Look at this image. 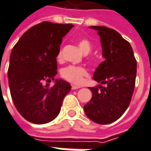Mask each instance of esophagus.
<instances>
[{
	"label": "esophagus",
	"instance_id": "obj_1",
	"mask_svg": "<svg viewBox=\"0 0 151 151\" xmlns=\"http://www.w3.org/2000/svg\"><path fill=\"white\" fill-rule=\"evenodd\" d=\"M79 88H80V86H75V85L71 86V89L72 90H76V89H79Z\"/></svg>",
	"mask_w": 151,
	"mask_h": 151
}]
</instances>
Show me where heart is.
I'll list each match as a JSON object with an SVG mask.
<instances>
[{"label":"heart","instance_id":"b5f03b06","mask_svg":"<svg viewBox=\"0 0 151 151\" xmlns=\"http://www.w3.org/2000/svg\"><path fill=\"white\" fill-rule=\"evenodd\" d=\"M79 48L84 54H88L91 51V45L90 41L86 38H81L78 42ZM57 59H61V52H59L57 55ZM62 76L64 79L67 80L68 81L71 82L73 84L79 85L81 84L83 81L84 76L87 75V70L86 68L82 66H75V65H70L62 70L61 72Z\"/></svg>","mask_w":151,"mask_h":151}]
</instances>
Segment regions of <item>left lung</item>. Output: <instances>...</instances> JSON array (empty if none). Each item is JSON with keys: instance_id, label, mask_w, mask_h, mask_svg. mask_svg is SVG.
Segmentation results:
<instances>
[{"instance_id": "8db88e82", "label": "left lung", "mask_w": 151, "mask_h": 151, "mask_svg": "<svg viewBox=\"0 0 151 151\" xmlns=\"http://www.w3.org/2000/svg\"><path fill=\"white\" fill-rule=\"evenodd\" d=\"M89 27L100 36L105 60L93 74V79L101 83L100 90L90 87L92 97L84 106V111L91 121L107 124L119 119L130 103L135 86L136 60L130 44L117 31L103 26Z\"/></svg>"}]
</instances>
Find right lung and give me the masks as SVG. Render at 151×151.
Listing matches in <instances>:
<instances>
[{"mask_svg":"<svg viewBox=\"0 0 151 151\" xmlns=\"http://www.w3.org/2000/svg\"><path fill=\"white\" fill-rule=\"evenodd\" d=\"M73 27L43 22L24 32L12 50L7 72L11 96L17 110L31 123L54 120L71 89L67 81L55 76L62 38ZM51 80L54 86L43 85Z\"/></svg>","mask_w":151,"mask_h":151,"instance_id":"right-lung-1","label":"right lung"}]
</instances>
